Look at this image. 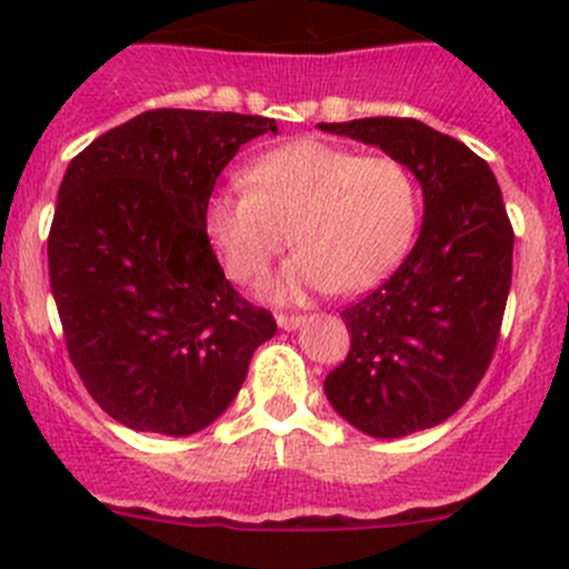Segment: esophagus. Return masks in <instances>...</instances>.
<instances>
[{
  "label": "esophagus",
  "instance_id": "esophagus-1",
  "mask_svg": "<svg viewBox=\"0 0 569 569\" xmlns=\"http://www.w3.org/2000/svg\"><path fill=\"white\" fill-rule=\"evenodd\" d=\"M300 325H306V317H300V313H278L280 330H297Z\"/></svg>",
  "mask_w": 569,
  "mask_h": 569
}]
</instances>
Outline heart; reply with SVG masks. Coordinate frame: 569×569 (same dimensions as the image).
Instances as JSON below:
<instances>
[{"instance_id": "heart-1", "label": "heart", "mask_w": 569, "mask_h": 569, "mask_svg": "<svg viewBox=\"0 0 569 569\" xmlns=\"http://www.w3.org/2000/svg\"><path fill=\"white\" fill-rule=\"evenodd\" d=\"M203 228L222 267L252 283L295 239L300 256L269 283L274 300L375 289L410 250L418 183L401 159L321 140L272 148L206 200ZM292 237H288V231Z\"/></svg>"}]
</instances>
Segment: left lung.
<instances>
[{"label":"left lung","instance_id":"8db88e82","mask_svg":"<svg viewBox=\"0 0 569 569\" xmlns=\"http://www.w3.org/2000/svg\"><path fill=\"white\" fill-rule=\"evenodd\" d=\"M319 129L382 148L423 189L416 248L386 283L341 311L352 343L325 393L371 438L438 427L476 391L501 332L515 244L501 187L485 159L421 120L360 118Z\"/></svg>","mask_w":569,"mask_h":569}]
</instances>
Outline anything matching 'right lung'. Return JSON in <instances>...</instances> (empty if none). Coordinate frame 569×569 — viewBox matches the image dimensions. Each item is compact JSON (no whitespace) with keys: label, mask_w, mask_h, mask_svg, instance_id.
Instances as JSON below:
<instances>
[{"label":"right lung","mask_w":569,"mask_h":569,"mask_svg":"<svg viewBox=\"0 0 569 569\" xmlns=\"http://www.w3.org/2000/svg\"><path fill=\"white\" fill-rule=\"evenodd\" d=\"M272 118L148 109L71 159L49 280L73 369L137 432L194 435L228 410L272 313L226 280L203 228L217 176Z\"/></svg>","instance_id":"add662e5"}]
</instances>
